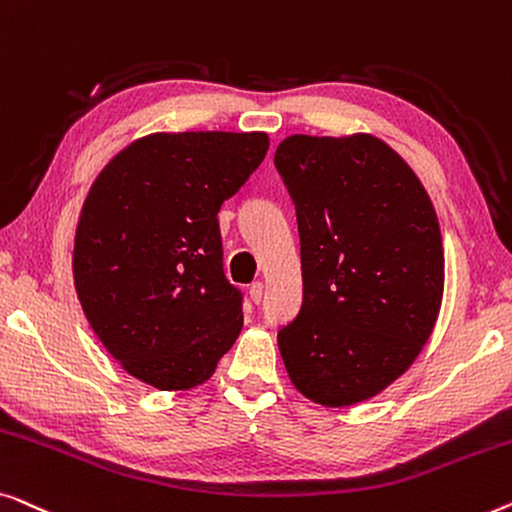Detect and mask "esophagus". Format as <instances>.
Wrapping results in <instances>:
<instances>
[{
  "mask_svg": "<svg viewBox=\"0 0 512 512\" xmlns=\"http://www.w3.org/2000/svg\"><path fill=\"white\" fill-rule=\"evenodd\" d=\"M262 297H264V285L262 283L250 285V299H253L255 304H259V301H262Z\"/></svg>",
  "mask_w": 512,
  "mask_h": 512,
  "instance_id": "esophagus-1",
  "label": "esophagus"
}]
</instances>
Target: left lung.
Listing matches in <instances>:
<instances>
[{
    "instance_id": "obj_1",
    "label": "left lung",
    "mask_w": 512,
    "mask_h": 512,
    "mask_svg": "<svg viewBox=\"0 0 512 512\" xmlns=\"http://www.w3.org/2000/svg\"><path fill=\"white\" fill-rule=\"evenodd\" d=\"M273 162L301 241L304 304L278 331L292 385L329 408L376 397L415 362L441 311L434 204L371 134H294Z\"/></svg>"
}]
</instances>
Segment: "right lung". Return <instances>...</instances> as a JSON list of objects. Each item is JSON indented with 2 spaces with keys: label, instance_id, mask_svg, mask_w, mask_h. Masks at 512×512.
Wrapping results in <instances>:
<instances>
[{
  "label": "right lung",
  "instance_id": "right-lung-1",
  "mask_svg": "<svg viewBox=\"0 0 512 512\" xmlns=\"http://www.w3.org/2000/svg\"><path fill=\"white\" fill-rule=\"evenodd\" d=\"M269 150L264 132L148 134L102 169L74 241L85 318L129 376L190 390L243 327L225 278L218 213Z\"/></svg>",
  "mask_w": 512,
  "mask_h": 512
}]
</instances>
